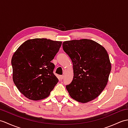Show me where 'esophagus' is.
<instances>
[{"instance_id":"obj_1","label":"esophagus","mask_w":128,"mask_h":128,"mask_svg":"<svg viewBox=\"0 0 128 128\" xmlns=\"http://www.w3.org/2000/svg\"><path fill=\"white\" fill-rule=\"evenodd\" d=\"M60 80H63V78H64V76L63 75H61V76H60Z\"/></svg>"}]
</instances>
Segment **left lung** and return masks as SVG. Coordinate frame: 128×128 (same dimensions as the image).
<instances>
[{"label": "left lung", "instance_id": "obj_1", "mask_svg": "<svg viewBox=\"0 0 128 128\" xmlns=\"http://www.w3.org/2000/svg\"><path fill=\"white\" fill-rule=\"evenodd\" d=\"M63 48L73 64V80L66 86L70 96L82 103L96 99L105 88L111 70L106 50L90 39L64 41Z\"/></svg>", "mask_w": 128, "mask_h": 128}]
</instances>
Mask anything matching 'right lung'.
<instances>
[{
	"instance_id": "add662e5",
	"label": "right lung",
	"mask_w": 128,
	"mask_h": 128,
	"mask_svg": "<svg viewBox=\"0 0 128 128\" xmlns=\"http://www.w3.org/2000/svg\"><path fill=\"white\" fill-rule=\"evenodd\" d=\"M61 45V41L36 38L25 41L14 53L13 81L26 97L39 100L49 96L58 82L51 60Z\"/></svg>"
}]
</instances>
